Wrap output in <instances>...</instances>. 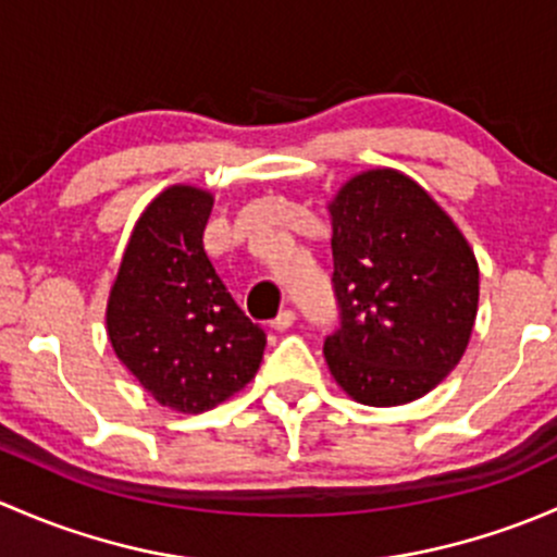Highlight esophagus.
<instances>
[{"mask_svg": "<svg viewBox=\"0 0 557 557\" xmlns=\"http://www.w3.org/2000/svg\"><path fill=\"white\" fill-rule=\"evenodd\" d=\"M295 319H297L295 311H289V308H284V311H281L278 317L271 321V326H273V330H276V332H284V330H289L292 324H295Z\"/></svg>", "mask_w": 557, "mask_h": 557, "instance_id": "1", "label": "esophagus"}]
</instances>
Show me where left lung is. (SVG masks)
I'll use <instances>...</instances> for the list:
<instances>
[{
	"label": "left lung",
	"mask_w": 557,
	"mask_h": 557,
	"mask_svg": "<svg viewBox=\"0 0 557 557\" xmlns=\"http://www.w3.org/2000/svg\"><path fill=\"white\" fill-rule=\"evenodd\" d=\"M337 330L324 359L372 407L432 392L463 357L480 271L467 238L423 187L392 169L354 176L330 203Z\"/></svg>",
	"instance_id": "obj_1"
}]
</instances>
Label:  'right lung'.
<instances>
[{
	"label": "right lung",
	"mask_w": 557,
	"mask_h": 557,
	"mask_svg": "<svg viewBox=\"0 0 557 557\" xmlns=\"http://www.w3.org/2000/svg\"><path fill=\"white\" fill-rule=\"evenodd\" d=\"M211 206L195 187L160 193L136 222L107 306L120 362L180 412L211 410L240 392L268 343L206 255Z\"/></svg>",
	"instance_id": "right-lung-1"
}]
</instances>
